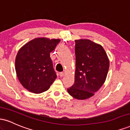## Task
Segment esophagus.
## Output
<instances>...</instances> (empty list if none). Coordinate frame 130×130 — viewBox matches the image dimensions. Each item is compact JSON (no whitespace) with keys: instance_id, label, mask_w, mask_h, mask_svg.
I'll return each mask as SVG.
<instances>
[{"instance_id":"obj_1","label":"esophagus","mask_w":130,"mask_h":130,"mask_svg":"<svg viewBox=\"0 0 130 130\" xmlns=\"http://www.w3.org/2000/svg\"><path fill=\"white\" fill-rule=\"evenodd\" d=\"M64 74H65V73L64 72H60V73H59V76H60V77H63L64 76Z\"/></svg>"}]
</instances>
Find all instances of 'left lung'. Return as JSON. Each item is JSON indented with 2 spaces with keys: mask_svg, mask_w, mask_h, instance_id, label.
<instances>
[{
  "mask_svg": "<svg viewBox=\"0 0 130 130\" xmlns=\"http://www.w3.org/2000/svg\"><path fill=\"white\" fill-rule=\"evenodd\" d=\"M76 71L74 83L67 89L77 100L92 96L104 84L109 68V60L100 44L89 40H75Z\"/></svg>",
  "mask_w": 130,
  "mask_h": 130,
  "instance_id": "left-lung-1",
  "label": "left lung"
}]
</instances>
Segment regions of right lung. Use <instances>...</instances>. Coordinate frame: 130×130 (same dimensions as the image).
<instances>
[{"instance_id":"right-lung-1","label":"right lung","mask_w":130,"mask_h":130,"mask_svg":"<svg viewBox=\"0 0 130 130\" xmlns=\"http://www.w3.org/2000/svg\"><path fill=\"white\" fill-rule=\"evenodd\" d=\"M60 41L59 39L38 38L19 50L15 60L16 74L21 84L29 92H45L56 79L50 53Z\"/></svg>"}]
</instances>
